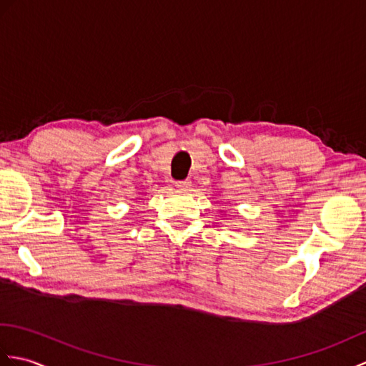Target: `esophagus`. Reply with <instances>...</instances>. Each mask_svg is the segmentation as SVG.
<instances>
[{
	"label": "esophagus",
	"mask_w": 366,
	"mask_h": 366,
	"mask_svg": "<svg viewBox=\"0 0 366 366\" xmlns=\"http://www.w3.org/2000/svg\"><path fill=\"white\" fill-rule=\"evenodd\" d=\"M190 184H192L190 179H184V181H176V187L185 190V189L190 187Z\"/></svg>",
	"instance_id": "34e87169"
}]
</instances>
